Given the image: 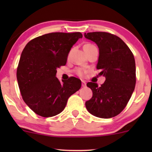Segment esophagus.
<instances>
[{"instance_id": "1", "label": "esophagus", "mask_w": 152, "mask_h": 152, "mask_svg": "<svg viewBox=\"0 0 152 152\" xmlns=\"http://www.w3.org/2000/svg\"><path fill=\"white\" fill-rule=\"evenodd\" d=\"M81 82H82V83H81V86H83V87H85V86H86V82H85L84 81H82Z\"/></svg>"}]
</instances>
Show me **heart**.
Instances as JSON below:
<instances>
[{
  "label": "heart",
  "instance_id": "b5f03b06",
  "mask_svg": "<svg viewBox=\"0 0 152 152\" xmlns=\"http://www.w3.org/2000/svg\"><path fill=\"white\" fill-rule=\"evenodd\" d=\"M94 46V45L92 44H89V43H88V44H86L84 46H83V48H88V47H90V46ZM76 74H77L78 76H83V74H84V71L83 70V69H78L76 70Z\"/></svg>",
  "mask_w": 152,
  "mask_h": 152
}]
</instances>
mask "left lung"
Wrapping results in <instances>:
<instances>
[{"label": "left lung", "mask_w": 152, "mask_h": 152, "mask_svg": "<svg viewBox=\"0 0 152 152\" xmlns=\"http://www.w3.org/2000/svg\"><path fill=\"white\" fill-rule=\"evenodd\" d=\"M85 38L97 45L99 56L96 69L105 81L101 86L88 82L93 96L86 102V109L94 116L109 118L126 107L136 84V65L133 53L118 36L106 32L84 34Z\"/></svg>", "instance_id": "1"}]
</instances>
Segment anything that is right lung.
Masks as SVG:
<instances>
[{"instance_id":"1","label":"right lung","mask_w":152,"mask_h":152,"mask_svg":"<svg viewBox=\"0 0 152 152\" xmlns=\"http://www.w3.org/2000/svg\"><path fill=\"white\" fill-rule=\"evenodd\" d=\"M82 37L79 32L50 33L31 40L23 50L17 81L23 99L36 114L50 117L60 114L68 99L81 88L78 78L71 77L61 83L56 75Z\"/></svg>"}]
</instances>
